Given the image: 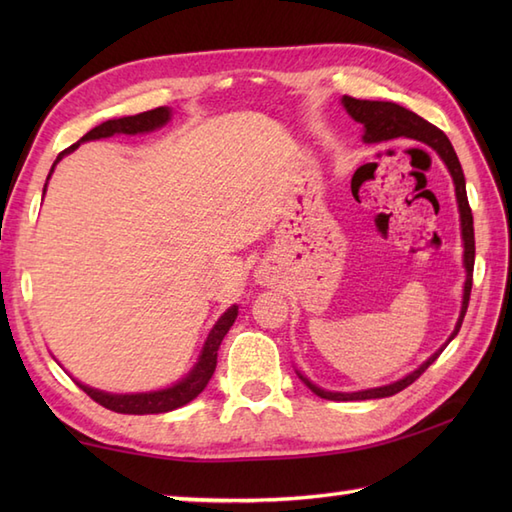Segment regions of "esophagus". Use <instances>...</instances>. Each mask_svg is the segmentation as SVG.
<instances>
[{
	"label": "esophagus",
	"instance_id": "34e87169",
	"mask_svg": "<svg viewBox=\"0 0 512 512\" xmlns=\"http://www.w3.org/2000/svg\"><path fill=\"white\" fill-rule=\"evenodd\" d=\"M264 277H266V275H262V279H264ZM264 281H266V279H264Z\"/></svg>",
	"mask_w": 512,
	"mask_h": 512
}]
</instances>
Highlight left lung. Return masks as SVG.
<instances>
[{"label":"left lung","instance_id":"1","mask_svg":"<svg viewBox=\"0 0 512 512\" xmlns=\"http://www.w3.org/2000/svg\"><path fill=\"white\" fill-rule=\"evenodd\" d=\"M343 105L347 114H350L354 121L365 125V143H380V140H391V138H413L420 140V143L429 145L436 154L444 160V165L449 167L451 178L455 184V195H458V206H460V220H462V239H464V268H466V281H464V299H462V312L458 325H455L453 334L449 336V341L453 339L455 334L460 332L462 321L466 308H469V299H471V286H473V264H475V233H473V213L469 206V198H466V182H464V173H462V165L458 160V154L451 145V140L447 138V134L438 129L436 125H431L429 121H424L418 114H413L405 107H400L396 103L389 101H361L354 99V96H343ZM447 341V343H449ZM444 347L429 356L416 372H411L409 376H405L402 380H396V383L385 385V387H376V389H365V391H354V394H332V391H323L321 387L312 385L308 378H303L299 374V378L306 383L314 394L325 400H369V398H387L394 396L398 391H402L405 387H409L413 380H418L424 369H427L436 358L442 354Z\"/></svg>","mask_w":512,"mask_h":512}]
</instances>
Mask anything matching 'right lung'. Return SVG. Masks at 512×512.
I'll list each match as a JSON object with an SVG mask.
<instances>
[{"instance_id":"right-lung-1","label":"right lung","mask_w":512,"mask_h":512,"mask_svg":"<svg viewBox=\"0 0 512 512\" xmlns=\"http://www.w3.org/2000/svg\"><path fill=\"white\" fill-rule=\"evenodd\" d=\"M169 110L167 107H156V110H149L143 114L136 116H125V118H114V121H105L99 127L90 129L79 143H85V140H96V138H107L114 134H143V132H151V129H158L169 121ZM79 143L68 147L65 151H61L57 162L79 147ZM54 162V165H57ZM54 165L50 169V173L54 171ZM50 178V176H48ZM46 193V189H43ZM237 319V306L228 308L220 321L213 325V330L206 336V343L202 347L200 361L195 365L187 378H182L180 383H176L169 389H160V391H149V394H105V391L92 389L88 385H79L85 394H88L94 402H99L105 409L116 411V413H132V416H145V413H165V411H173L182 405H187L195 396L202 394V389L209 385V380L215 372L217 365V350H220V343L226 336V332L231 330V325Z\"/></svg>"}]
</instances>
